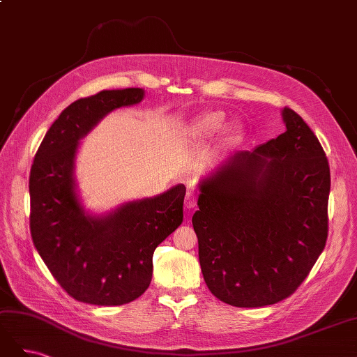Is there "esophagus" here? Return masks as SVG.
I'll use <instances>...</instances> for the list:
<instances>
[{
	"mask_svg": "<svg viewBox=\"0 0 357 357\" xmlns=\"http://www.w3.org/2000/svg\"><path fill=\"white\" fill-rule=\"evenodd\" d=\"M195 205H197V193L193 189H189L186 193V198H185V207L188 210H190L195 207Z\"/></svg>",
	"mask_w": 357,
	"mask_h": 357,
	"instance_id": "esophagus-1",
	"label": "esophagus"
}]
</instances>
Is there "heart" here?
Here are the masks:
<instances>
[{
  "label": "heart",
  "instance_id": "obj_1",
  "mask_svg": "<svg viewBox=\"0 0 357 357\" xmlns=\"http://www.w3.org/2000/svg\"><path fill=\"white\" fill-rule=\"evenodd\" d=\"M226 122V116L222 112H208L198 117L195 123H193V134L199 139H208L218 135ZM228 135L235 137L240 132V126L236 123H231L228 126Z\"/></svg>",
  "mask_w": 357,
  "mask_h": 357
}]
</instances>
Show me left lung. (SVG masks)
<instances>
[{"label": "left lung", "mask_w": 357, "mask_h": 357, "mask_svg": "<svg viewBox=\"0 0 357 357\" xmlns=\"http://www.w3.org/2000/svg\"><path fill=\"white\" fill-rule=\"evenodd\" d=\"M286 131L240 150L199 180L192 225L205 284L225 304L273 305L304 282L328 238L331 172L294 110Z\"/></svg>", "instance_id": "8db88e82"}]
</instances>
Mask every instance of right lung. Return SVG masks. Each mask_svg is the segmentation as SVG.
Returning a JSON list of instances; mask_svg holds the SVG:
<instances>
[{
  "label": "right lung",
  "instance_id": "right-lung-1",
  "mask_svg": "<svg viewBox=\"0 0 357 357\" xmlns=\"http://www.w3.org/2000/svg\"><path fill=\"white\" fill-rule=\"evenodd\" d=\"M143 98V89L128 88L74 101L46 132L31 167L32 241L61 287L86 304L123 305L142 296L152 282L155 248L183 222L181 183L100 214L80 198V139L113 110Z\"/></svg>",
  "mask_w": 357,
  "mask_h": 357
}]
</instances>
